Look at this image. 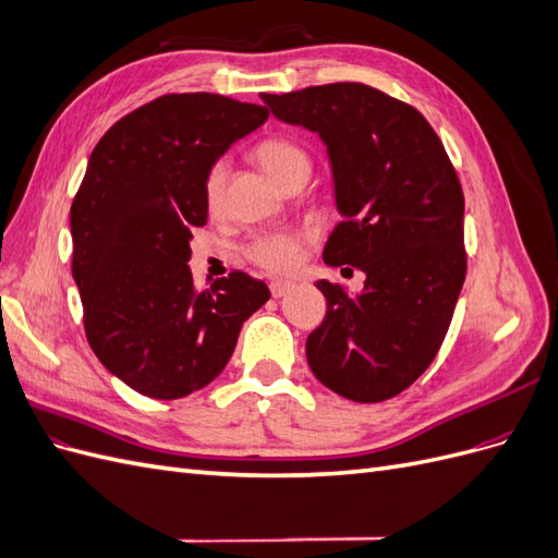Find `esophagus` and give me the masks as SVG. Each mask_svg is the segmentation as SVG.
Segmentation results:
<instances>
[{
	"label": "esophagus",
	"instance_id": "obj_1",
	"mask_svg": "<svg viewBox=\"0 0 558 558\" xmlns=\"http://www.w3.org/2000/svg\"><path fill=\"white\" fill-rule=\"evenodd\" d=\"M293 281H283V279H275V281H269V293H272L275 298H283L286 293H291L293 291Z\"/></svg>",
	"mask_w": 558,
	"mask_h": 558
}]
</instances>
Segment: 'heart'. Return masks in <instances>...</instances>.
I'll return each instance as SVG.
<instances>
[{"label": "heart", "mask_w": 558, "mask_h": 558, "mask_svg": "<svg viewBox=\"0 0 558 558\" xmlns=\"http://www.w3.org/2000/svg\"><path fill=\"white\" fill-rule=\"evenodd\" d=\"M253 160L283 189L293 181H307L312 174L310 150L289 137H267L253 146ZM230 165L216 160L205 174V205L211 214L221 211ZM307 234L302 232H267L246 246V258L267 272H291L298 265Z\"/></svg>", "instance_id": "b5f03b06"}]
</instances>
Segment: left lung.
<instances>
[{
  "mask_svg": "<svg viewBox=\"0 0 558 558\" xmlns=\"http://www.w3.org/2000/svg\"><path fill=\"white\" fill-rule=\"evenodd\" d=\"M260 97L326 144L344 221L324 260L365 275L359 295L316 281L328 310L307 337L312 373L353 402L393 398L437 356L463 289L461 181L426 118L365 83Z\"/></svg>",
  "mask_w": 558,
  "mask_h": 558,
  "instance_id": "1",
  "label": "left lung"
}]
</instances>
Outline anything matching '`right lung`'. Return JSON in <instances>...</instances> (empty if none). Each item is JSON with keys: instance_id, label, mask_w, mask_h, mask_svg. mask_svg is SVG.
<instances>
[{"instance_id": "right-lung-1", "label": "right lung", "mask_w": 558, "mask_h": 558, "mask_svg": "<svg viewBox=\"0 0 558 558\" xmlns=\"http://www.w3.org/2000/svg\"><path fill=\"white\" fill-rule=\"evenodd\" d=\"M269 111L211 93L162 95L93 148L72 205V275L90 349L134 391L177 400L223 373L267 286L234 269L197 291L193 230L205 174Z\"/></svg>"}]
</instances>
